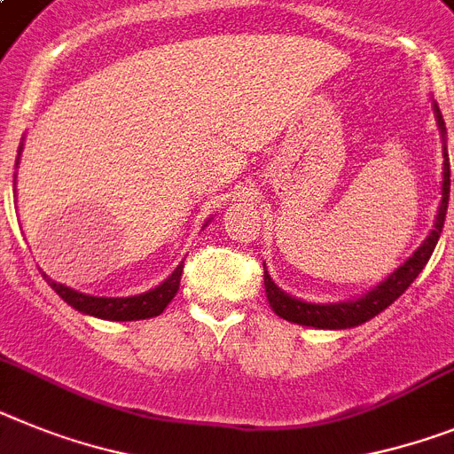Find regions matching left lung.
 Returning <instances> with one entry per match:
<instances>
[{
  "label": "left lung",
  "mask_w": 454,
  "mask_h": 454,
  "mask_svg": "<svg viewBox=\"0 0 454 454\" xmlns=\"http://www.w3.org/2000/svg\"><path fill=\"white\" fill-rule=\"evenodd\" d=\"M434 107V119L439 126L441 142H443V181H441V201L436 208V218H434V227L429 230L427 239L413 250L409 259H404V264H400L393 273H388L381 282L367 289L360 296L347 298V301H335V303H312V301H303V298L289 296L282 292L280 286L275 285L273 278L269 273V266L264 264V289L266 301H269L270 309L282 319L298 324V326L317 328V331H344V328H354L365 324V321L374 319L381 315L383 309L393 305L402 294L411 286L420 270L432 257L434 247L439 243V236L443 231L445 213H448V200H450V158H448V137H445V121L441 116V110L436 103Z\"/></svg>",
  "instance_id": "obj_1"
}]
</instances>
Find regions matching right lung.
I'll use <instances>...</instances> for the list:
<instances>
[{"mask_svg": "<svg viewBox=\"0 0 454 454\" xmlns=\"http://www.w3.org/2000/svg\"><path fill=\"white\" fill-rule=\"evenodd\" d=\"M22 149H25V135H22V142L20 146H18L15 169L20 165ZM15 184H18V172L13 174V197H18ZM208 223H211V218L204 223V227H207ZM181 273H184V262H181L160 285H156L153 289H149V292L145 294H135V296H91V294H82L77 292V289H71V286L61 285V282L50 280L45 273H43V278H45V282L52 286L54 292L59 294L64 303H68L71 308H75L77 312H82V315L106 321H139L162 315V309L172 303V298L179 292Z\"/></svg>", "mask_w": 454, "mask_h": 454, "instance_id": "right-lung-1", "label": "right lung"}]
</instances>
